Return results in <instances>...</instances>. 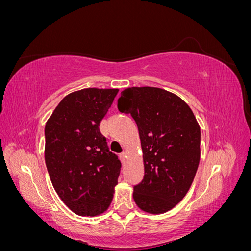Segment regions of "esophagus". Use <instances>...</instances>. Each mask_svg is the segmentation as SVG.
<instances>
[{
  "instance_id": "34e87169",
  "label": "esophagus",
  "mask_w": 251,
  "mask_h": 251,
  "mask_svg": "<svg viewBox=\"0 0 251 251\" xmlns=\"http://www.w3.org/2000/svg\"><path fill=\"white\" fill-rule=\"evenodd\" d=\"M126 151H123V153H120V154H119V158H120V160H121V162H123V163H125V159H126Z\"/></svg>"
}]
</instances>
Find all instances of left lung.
I'll use <instances>...</instances> for the list:
<instances>
[{
	"label": "left lung",
	"instance_id": "1",
	"mask_svg": "<svg viewBox=\"0 0 251 251\" xmlns=\"http://www.w3.org/2000/svg\"><path fill=\"white\" fill-rule=\"evenodd\" d=\"M120 112L138 126L144 177L133 198L150 214H162L178 204L191 187L200 161V126L191 108L169 91L153 87L124 90Z\"/></svg>",
	"mask_w": 251,
	"mask_h": 251
}]
</instances>
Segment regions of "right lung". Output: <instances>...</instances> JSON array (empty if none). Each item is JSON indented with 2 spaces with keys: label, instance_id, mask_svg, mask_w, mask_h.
<instances>
[{
  "label": "right lung",
  "instance_id": "right-lung-1",
  "mask_svg": "<svg viewBox=\"0 0 251 251\" xmlns=\"http://www.w3.org/2000/svg\"><path fill=\"white\" fill-rule=\"evenodd\" d=\"M118 89L88 88L67 95L45 126V161L55 192L78 216L109 207L121 163L100 131Z\"/></svg>",
  "mask_w": 251,
  "mask_h": 251
}]
</instances>
